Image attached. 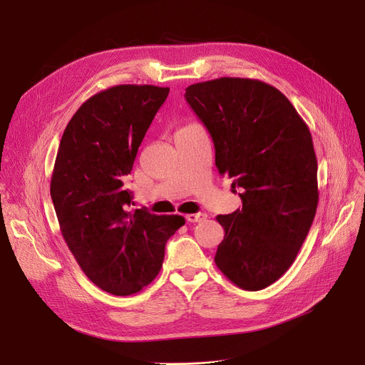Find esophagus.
I'll list each match as a JSON object with an SVG mask.
<instances>
[{
	"mask_svg": "<svg viewBox=\"0 0 365 365\" xmlns=\"http://www.w3.org/2000/svg\"><path fill=\"white\" fill-rule=\"evenodd\" d=\"M205 215L204 213H189L185 216V219L189 222V223H197V222H202L205 220Z\"/></svg>",
	"mask_w": 365,
	"mask_h": 365,
	"instance_id": "1",
	"label": "esophagus"
}]
</instances>
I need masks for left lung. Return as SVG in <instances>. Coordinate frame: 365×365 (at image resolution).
<instances>
[{
	"label": "left lung",
	"mask_w": 365,
	"mask_h": 365,
	"mask_svg": "<svg viewBox=\"0 0 365 365\" xmlns=\"http://www.w3.org/2000/svg\"><path fill=\"white\" fill-rule=\"evenodd\" d=\"M185 98L242 201L216 217L225 229L216 266L242 290L266 289L293 264L317 213L311 131L278 88L259 80L223 76L189 86Z\"/></svg>",
	"instance_id": "left-lung-1"
}]
</instances>
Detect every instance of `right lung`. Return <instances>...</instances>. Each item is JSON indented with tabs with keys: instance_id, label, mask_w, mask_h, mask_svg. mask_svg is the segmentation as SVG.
<instances>
[{
	"instance_id": "obj_1",
	"label": "right lung",
	"mask_w": 365,
	"mask_h": 365,
	"mask_svg": "<svg viewBox=\"0 0 365 365\" xmlns=\"http://www.w3.org/2000/svg\"><path fill=\"white\" fill-rule=\"evenodd\" d=\"M170 88L123 84L91 96L68 123L50 194L61 232L91 282L115 296L140 292L163 266L167 240L185 219L130 212V175Z\"/></svg>"
}]
</instances>
